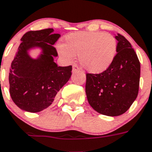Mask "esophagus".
<instances>
[{"mask_svg":"<svg viewBox=\"0 0 152 152\" xmlns=\"http://www.w3.org/2000/svg\"><path fill=\"white\" fill-rule=\"evenodd\" d=\"M79 70H80L79 66H76V65H73V66H72V72H76V71H79Z\"/></svg>","mask_w":152,"mask_h":152,"instance_id":"1","label":"esophagus"}]
</instances>
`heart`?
Masks as SVG:
<instances>
[{
  "mask_svg": "<svg viewBox=\"0 0 152 152\" xmlns=\"http://www.w3.org/2000/svg\"><path fill=\"white\" fill-rule=\"evenodd\" d=\"M61 56L71 61L78 55L80 65L91 73H100L113 63L117 53V41L109 33L76 31L65 38L58 46Z\"/></svg>",
  "mask_w": 152,
  "mask_h": 152,
  "instance_id": "heart-1",
  "label": "heart"
}]
</instances>
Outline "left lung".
<instances>
[{"instance_id":"obj_1","label":"left lung","mask_w":152,"mask_h":152,"mask_svg":"<svg viewBox=\"0 0 152 152\" xmlns=\"http://www.w3.org/2000/svg\"><path fill=\"white\" fill-rule=\"evenodd\" d=\"M117 54L101 73L86 74L88 102L98 113L116 117L125 113L137 96L141 65L131 43L117 34Z\"/></svg>"}]
</instances>
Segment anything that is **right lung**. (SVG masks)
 <instances>
[{"instance_id": "1", "label": "right lung", "mask_w": 152, "mask_h": 152, "mask_svg": "<svg viewBox=\"0 0 152 152\" xmlns=\"http://www.w3.org/2000/svg\"><path fill=\"white\" fill-rule=\"evenodd\" d=\"M53 31L47 28L25 33L11 62L10 95L14 103L25 111L36 113L48 107L72 75V66H58L54 62L58 53L53 45L60 35ZM34 48L42 49L37 59L28 54V50Z\"/></svg>"}]
</instances>
